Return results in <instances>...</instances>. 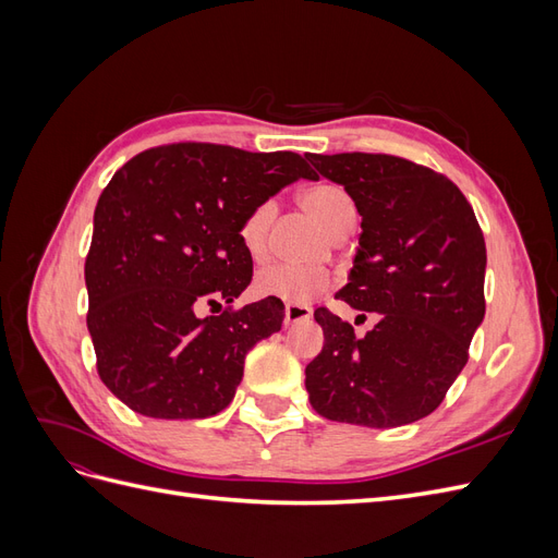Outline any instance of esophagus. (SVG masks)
Returning <instances> with one entry per match:
<instances>
[{
  "label": "esophagus",
  "instance_id": "34e87169",
  "mask_svg": "<svg viewBox=\"0 0 558 558\" xmlns=\"http://www.w3.org/2000/svg\"><path fill=\"white\" fill-rule=\"evenodd\" d=\"M310 316H312V310L307 305H286L283 324L293 326V324H300V320H307Z\"/></svg>",
  "mask_w": 558,
  "mask_h": 558
}]
</instances>
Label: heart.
Segmentation results:
<instances>
[{"label": "heart", "mask_w": 558, "mask_h": 558, "mask_svg": "<svg viewBox=\"0 0 558 558\" xmlns=\"http://www.w3.org/2000/svg\"><path fill=\"white\" fill-rule=\"evenodd\" d=\"M300 199L302 207L316 216L330 232L349 221H356V209H353L351 197L335 183H316L302 193ZM269 221H272V202H260V205H256L244 216L240 226V240L253 258H258L265 251ZM328 283V275L318 272V269L281 263L263 269L256 279V291L263 298H277L291 302V305H302V302H310L324 293Z\"/></svg>", "instance_id": "heart-1"}]
</instances>
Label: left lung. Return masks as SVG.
Masks as SVG:
<instances>
[{"instance_id":"1","label":"left lung","mask_w":558,"mask_h":558,"mask_svg":"<svg viewBox=\"0 0 558 558\" xmlns=\"http://www.w3.org/2000/svg\"><path fill=\"white\" fill-rule=\"evenodd\" d=\"M344 185L361 214L349 283L353 310L377 312L356 337L316 310L326 344L305 369L312 408L330 421L398 428L428 416L468 363L484 320V234L456 185L428 167L384 154H307Z\"/></svg>"}]
</instances>
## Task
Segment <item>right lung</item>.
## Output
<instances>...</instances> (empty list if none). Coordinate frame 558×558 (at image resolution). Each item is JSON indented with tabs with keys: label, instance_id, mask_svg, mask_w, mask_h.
<instances>
[{
	"label": "right lung",
	"instance_id": "obj_1",
	"mask_svg": "<svg viewBox=\"0 0 558 558\" xmlns=\"http://www.w3.org/2000/svg\"><path fill=\"white\" fill-rule=\"evenodd\" d=\"M298 179L316 174L291 150L218 144L148 148L113 174L86 258L88 330L99 377L130 410L207 418L232 402L246 353L281 330L283 305L265 298L207 318L195 307L242 295L244 216Z\"/></svg>",
	"mask_w": 558,
	"mask_h": 558
}]
</instances>
